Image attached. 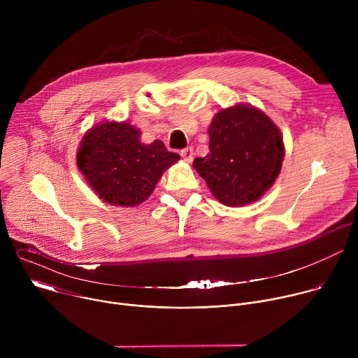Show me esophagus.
Here are the masks:
<instances>
[{
	"mask_svg": "<svg viewBox=\"0 0 358 358\" xmlns=\"http://www.w3.org/2000/svg\"><path fill=\"white\" fill-rule=\"evenodd\" d=\"M180 155H181V157H182V160H184L185 163H191V162H192V157H194V151H192L191 147H188V148L181 150Z\"/></svg>",
	"mask_w": 358,
	"mask_h": 358,
	"instance_id": "1",
	"label": "esophagus"
}]
</instances>
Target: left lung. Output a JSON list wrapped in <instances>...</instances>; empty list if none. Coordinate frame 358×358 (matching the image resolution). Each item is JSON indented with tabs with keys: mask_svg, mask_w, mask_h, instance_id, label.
Wrapping results in <instances>:
<instances>
[{
	"mask_svg": "<svg viewBox=\"0 0 358 358\" xmlns=\"http://www.w3.org/2000/svg\"><path fill=\"white\" fill-rule=\"evenodd\" d=\"M210 152L192 163L224 206L258 201L276 181L283 159V136L273 120L252 105L220 110L210 127Z\"/></svg>",
	"mask_w": 358,
	"mask_h": 358,
	"instance_id": "left-lung-1",
	"label": "left lung"
}]
</instances>
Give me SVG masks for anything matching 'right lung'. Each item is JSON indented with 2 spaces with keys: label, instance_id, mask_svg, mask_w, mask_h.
I'll return each instance as SVG.
<instances>
[{
  "label": "right lung",
  "instance_id": "right-lung-1",
  "mask_svg": "<svg viewBox=\"0 0 358 358\" xmlns=\"http://www.w3.org/2000/svg\"><path fill=\"white\" fill-rule=\"evenodd\" d=\"M141 131L127 122H101L90 127L76 152V164L94 194L110 206L137 207L180 156L155 140L144 144Z\"/></svg>",
  "mask_w": 358,
  "mask_h": 358
}]
</instances>
